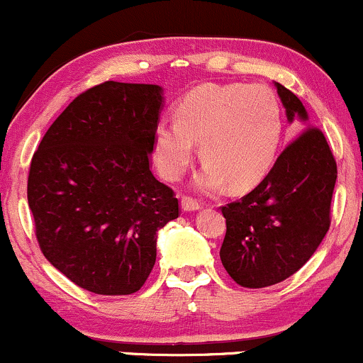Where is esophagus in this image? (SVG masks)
<instances>
[{
    "mask_svg": "<svg viewBox=\"0 0 363 363\" xmlns=\"http://www.w3.org/2000/svg\"><path fill=\"white\" fill-rule=\"evenodd\" d=\"M181 208H182V211H187V213H191V211H198L199 208H201V205H199L196 199L187 198V196H184V198L181 199Z\"/></svg>",
    "mask_w": 363,
    "mask_h": 363,
    "instance_id": "34e87169",
    "label": "esophagus"
}]
</instances>
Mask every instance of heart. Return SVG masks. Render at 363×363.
I'll list each match as a JSON object with an SVG mask.
<instances>
[{
    "instance_id": "heart-1",
    "label": "heart",
    "mask_w": 363,
    "mask_h": 363,
    "mask_svg": "<svg viewBox=\"0 0 363 363\" xmlns=\"http://www.w3.org/2000/svg\"><path fill=\"white\" fill-rule=\"evenodd\" d=\"M281 109L264 85H201L177 104L174 123L158 121L153 131V162L160 176L177 181L194 158L205 167L194 179L201 193L256 186L272 169L281 140Z\"/></svg>"
}]
</instances>
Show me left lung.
Listing matches in <instances>:
<instances>
[{
    "instance_id": "obj_1",
    "label": "left lung",
    "mask_w": 363,
    "mask_h": 363,
    "mask_svg": "<svg viewBox=\"0 0 363 363\" xmlns=\"http://www.w3.org/2000/svg\"><path fill=\"white\" fill-rule=\"evenodd\" d=\"M274 86L289 123L303 131L251 193L222 206L227 234L220 259L247 289L286 280L311 259L329 230L338 177L331 148L323 133L311 128L303 104L280 83Z\"/></svg>"
}]
</instances>
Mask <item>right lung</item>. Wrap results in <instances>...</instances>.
Here are the masks:
<instances>
[{"mask_svg": "<svg viewBox=\"0 0 363 363\" xmlns=\"http://www.w3.org/2000/svg\"><path fill=\"white\" fill-rule=\"evenodd\" d=\"M164 89L106 82L83 91L34 153L27 198L40 251L74 285L129 295L157 259V232L179 216L150 170Z\"/></svg>", "mask_w": 363, "mask_h": 363, "instance_id": "obj_1", "label": "right lung"}]
</instances>
